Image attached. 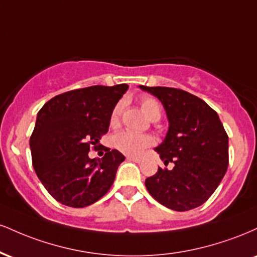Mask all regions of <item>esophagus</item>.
Wrapping results in <instances>:
<instances>
[{
    "label": "esophagus",
    "instance_id": "esophagus-1",
    "mask_svg": "<svg viewBox=\"0 0 257 257\" xmlns=\"http://www.w3.org/2000/svg\"><path fill=\"white\" fill-rule=\"evenodd\" d=\"M126 159H128V161L137 162V163H140V162H141V158L140 157H135V156H126Z\"/></svg>",
    "mask_w": 257,
    "mask_h": 257
}]
</instances>
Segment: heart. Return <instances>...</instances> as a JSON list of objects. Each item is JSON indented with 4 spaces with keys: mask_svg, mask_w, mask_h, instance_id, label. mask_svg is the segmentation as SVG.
<instances>
[{
    "mask_svg": "<svg viewBox=\"0 0 257 257\" xmlns=\"http://www.w3.org/2000/svg\"><path fill=\"white\" fill-rule=\"evenodd\" d=\"M123 101H118L112 108L110 114L111 126H117L119 123L120 116H122ZM141 108L145 112L146 116L151 120H158L162 116V107L159 102L153 98H143L141 99ZM152 144V138L146 134H139L131 131H123L117 133L113 137V146L117 150L126 155H138L144 149L149 147Z\"/></svg>",
    "mask_w": 257,
    "mask_h": 257,
    "instance_id": "obj_1",
    "label": "heart"
}]
</instances>
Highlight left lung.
Returning a JSON list of instances; mask_svg holds the SVG:
<instances>
[{
    "mask_svg": "<svg viewBox=\"0 0 257 257\" xmlns=\"http://www.w3.org/2000/svg\"><path fill=\"white\" fill-rule=\"evenodd\" d=\"M161 100L169 131L156 149L164 164L146 179L147 191L158 203L175 211L202 205L215 192L228 167V135L217 113L204 100L169 87H146Z\"/></svg>",
    "mask_w": 257,
    "mask_h": 257,
    "instance_id": "obj_1",
    "label": "left lung"
}]
</instances>
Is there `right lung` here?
<instances>
[{
  "label": "right lung",
  "mask_w": 257,
  "mask_h": 257,
  "mask_svg": "<svg viewBox=\"0 0 257 257\" xmlns=\"http://www.w3.org/2000/svg\"><path fill=\"white\" fill-rule=\"evenodd\" d=\"M128 84L91 85L59 94L38 111L30 138L32 166L49 194L61 204L84 208L107 193L124 156L105 150L90 159L108 132L113 106Z\"/></svg>",
  "instance_id": "obj_1"
}]
</instances>
